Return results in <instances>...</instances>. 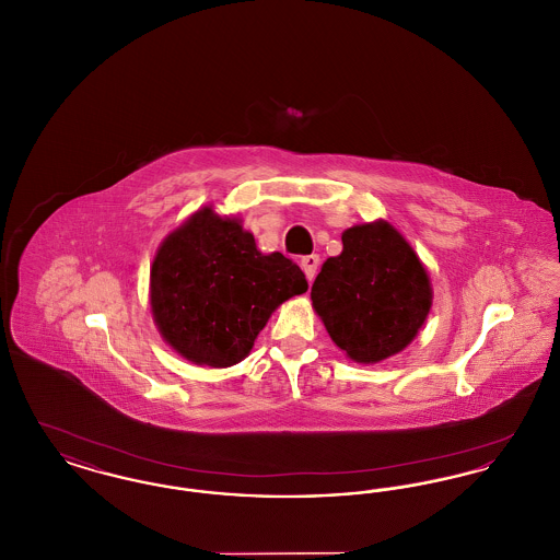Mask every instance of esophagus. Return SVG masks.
Here are the masks:
<instances>
[{
  "mask_svg": "<svg viewBox=\"0 0 560 560\" xmlns=\"http://www.w3.org/2000/svg\"><path fill=\"white\" fill-rule=\"evenodd\" d=\"M319 256L317 254H311V256H304L302 260H300V267L304 270V275H306V279L308 281H313L315 279V275H317V268H319Z\"/></svg>",
  "mask_w": 560,
  "mask_h": 560,
  "instance_id": "1",
  "label": "esophagus"
}]
</instances>
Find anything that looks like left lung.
<instances>
[{
    "mask_svg": "<svg viewBox=\"0 0 560 560\" xmlns=\"http://www.w3.org/2000/svg\"><path fill=\"white\" fill-rule=\"evenodd\" d=\"M342 245L313 283V306L350 359L377 363L416 338L430 311V281L388 222L352 226Z\"/></svg>",
    "mask_w": 560,
    "mask_h": 560,
    "instance_id": "1",
    "label": "left lung"
}]
</instances>
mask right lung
Wrapping results in <instances>:
<instances>
[{
    "label": "right lung",
    "instance_id": "right-lung-1",
    "mask_svg": "<svg viewBox=\"0 0 560 560\" xmlns=\"http://www.w3.org/2000/svg\"><path fill=\"white\" fill-rule=\"evenodd\" d=\"M308 290L283 254H260L237 220L210 208L161 243L151 268V308L167 345L195 363L229 368L254 347L272 311Z\"/></svg>",
    "mask_w": 560,
    "mask_h": 560
}]
</instances>
